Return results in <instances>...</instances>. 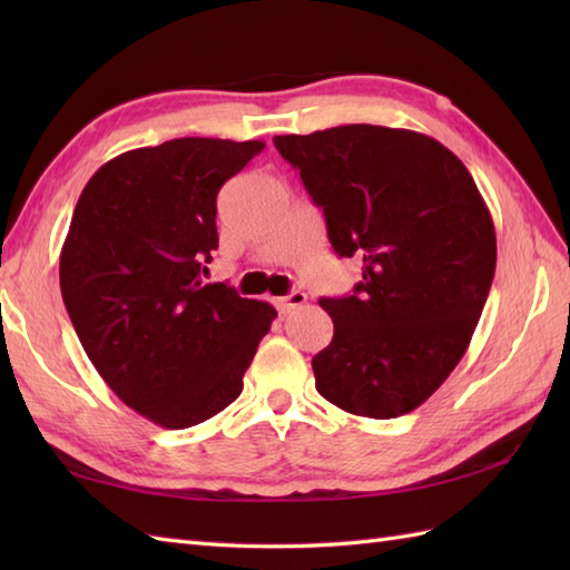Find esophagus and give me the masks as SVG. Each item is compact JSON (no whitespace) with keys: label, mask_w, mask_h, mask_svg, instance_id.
<instances>
[{"label":"esophagus","mask_w":570,"mask_h":570,"mask_svg":"<svg viewBox=\"0 0 570 570\" xmlns=\"http://www.w3.org/2000/svg\"><path fill=\"white\" fill-rule=\"evenodd\" d=\"M306 298L308 296L304 292H292V294L284 296V298H276V311L282 313V316H286V313H292V311L304 306Z\"/></svg>","instance_id":"34e87169"}]
</instances>
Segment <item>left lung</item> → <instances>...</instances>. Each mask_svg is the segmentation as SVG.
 <instances>
[{"mask_svg":"<svg viewBox=\"0 0 570 570\" xmlns=\"http://www.w3.org/2000/svg\"><path fill=\"white\" fill-rule=\"evenodd\" d=\"M323 208L337 257L362 282L321 298L333 341L313 357L316 390L343 411L396 419L439 390L485 306L498 239L470 171L411 129L345 125L274 137Z\"/></svg>","mask_w":570,"mask_h":570,"instance_id":"obj_1","label":"left lung"}]
</instances>
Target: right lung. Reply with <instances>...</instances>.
I'll use <instances>...</instances> for the list:
<instances>
[{"label":"right lung","mask_w":570,"mask_h":570,"mask_svg":"<svg viewBox=\"0 0 570 570\" xmlns=\"http://www.w3.org/2000/svg\"><path fill=\"white\" fill-rule=\"evenodd\" d=\"M264 141L184 137L115 156L82 188L60 294L107 386L164 429L235 402L274 306L205 284L217 193Z\"/></svg>","instance_id":"1"}]
</instances>
